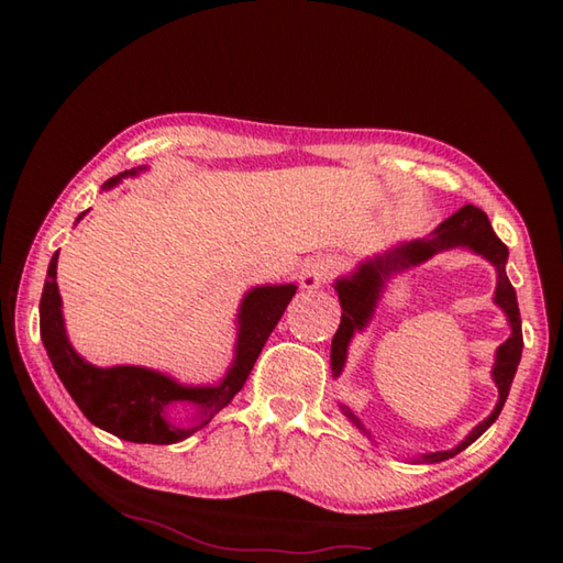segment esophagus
<instances>
[{
    "label": "esophagus",
    "instance_id": "34e87169",
    "mask_svg": "<svg viewBox=\"0 0 563 563\" xmlns=\"http://www.w3.org/2000/svg\"><path fill=\"white\" fill-rule=\"evenodd\" d=\"M336 273H339V261L336 258L319 256L314 261H309L307 266L302 268L300 283H302V288L314 290V288H321L324 283H329Z\"/></svg>",
    "mask_w": 563,
    "mask_h": 563
}]
</instances>
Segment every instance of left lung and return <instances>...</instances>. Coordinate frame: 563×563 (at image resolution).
Masks as SVG:
<instances>
[{"label": "left lung", "instance_id": "left-lung-1", "mask_svg": "<svg viewBox=\"0 0 563 563\" xmlns=\"http://www.w3.org/2000/svg\"><path fill=\"white\" fill-rule=\"evenodd\" d=\"M452 246H470L474 249L476 254H482L484 258H488L496 266L498 271V288H496V305L504 309L508 314L510 321V339L500 345L498 353H496V365H494V379H496V387H498V404L494 413L476 426L470 435H466L457 448L454 450H445V452H433V454H423V462L433 464V462H442V460H450L454 454H460L464 448H470L472 442L479 438L484 430L492 426L500 409H504V404L508 399V391L512 385V377H516V369L520 363V353H522V329H520V309H518V297L516 290H512V285L506 275V261H508V246L500 242L496 236L492 222H488L486 212L474 208V206H464L457 212L442 222L433 239H418V242H409L394 251H387L385 256H375L365 261L357 273H353L351 278H343L336 283V292H339V300H341V324L339 331L333 333V341H331V369L333 375H339L343 369L345 363V351H349V343L353 339V333L357 329H363L367 324V319L373 317L375 312V305H377V297L382 285H385V278L391 271H399L404 266H416V263L428 261L430 256L435 254V251L442 249H452ZM345 416L353 418V423L365 430L361 426V421L345 409Z\"/></svg>", "mask_w": 563, "mask_h": 563}]
</instances>
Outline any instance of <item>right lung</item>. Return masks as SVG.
I'll list each match as a JSON object with an SVG mask.
<instances>
[{
	"mask_svg": "<svg viewBox=\"0 0 563 563\" xmlns=\"http://www.w3.org/2000/svg\"><path fill=\"white\" fill-rule=\"evenodd\" d=\"M135 174V169H130L113 176L106 181V188L115 186L123 176ZM81 214L77 220H81ZM55 278L57 251L47 266L41 295V339L57 377L63 379L69 397L93 426L123 440L152 442V445H172V442L194 435L234 399V394L244 387L263 343L268 341L271 331L280 321L297 290L295 285H263V288L251 290L244 297L242 312H239L236 357L230 373L214 387H181L147 367H97L77 355L67 341ZM178 405L185 408L190 405L195 409L197 423L194 427H178L170 421V413Z\"/></svg>",
	"mask_w": 563,
	"mask_h": 563,
	"instance_id": "right-lung-1",
	"label": "right lung"
}]
</instances>
